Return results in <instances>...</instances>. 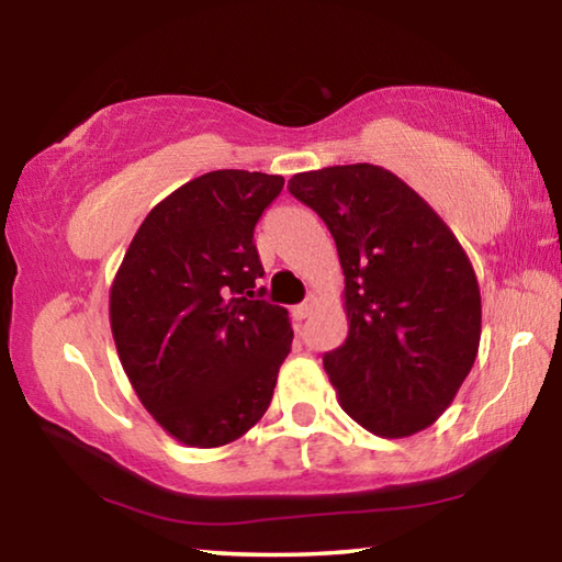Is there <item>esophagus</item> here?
Listing matches in <instances>:
<instances>
[{
  "mask_svg": "<svg viewBox=\"0 0 562 562\" xmlns=\"http://www.w3.org/2000/svg\"><path fill=\"white\" fill-rule=\"evenodd\" d=\"M312 310H315V300H304L302 304H297V307L292 310V315H294V319H304V317H310L312 315Z\"/></svg>",
  "mask_w": 562,
  "mask_h": 562,
  "instance_id": "1",
  "label": "esophagus"
}]
</instances>
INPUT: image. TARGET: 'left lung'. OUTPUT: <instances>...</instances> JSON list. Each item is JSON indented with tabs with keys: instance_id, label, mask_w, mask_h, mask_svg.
<instances>
[{
	"instance_id": "obj_1",
	"label": "left lung",
	"mask_w": 562,
	"mask_h": 562,
	"mask_svg": "<svg viewBox=\"0 0 562 562\" xmlns=\"http://www.w3.org/2000/svg\"><path fill=\"white\" fill-rule=\"evenodd\" d=\"M335 237L345 272V345L325 355L337 402L367 431L429 429L469 376L481 290L441 215L392 170L329 166L290 178Z\"/></svg>"
}]
</instances>
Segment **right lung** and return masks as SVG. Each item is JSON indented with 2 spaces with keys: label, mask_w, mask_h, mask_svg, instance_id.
Instances as JSON below:
<instances>
[{
  "label": "right lung",
  "mask_w": 562,
  "mask_h": 562,
  "mask_svg": "<svg viewBox=\"0 0 562 562\" xmlns=\"http://www.w3.org/2000/svg\"><path fill=\"white\" fill-rule=\"evenodd\" d=\"M282 176L213 170L164 198L111 282V335L156 424L195 449L225 446L268 412L292 325L255 300V223Z\"/></svg>",
  "instance_id": "obj_1"
}]
</instances>
